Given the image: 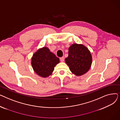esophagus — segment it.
Segmentation results:
<instances>
[{"label": "esophagus", "mask_w": 120, "mask_h": 120, "mask_svg": "<svg viewBox=\"0 0 120 120\" xmlns=\"http://www.w3.org/2000/svg\"><path fill=\"white\" fill-rule=\"evenodd\" d=\"M60 60L61 61V62H64V57H62L60 58Z\"/></svg>", "instance_id": "obj_1"}]
</instances>
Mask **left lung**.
Masks as SVG:
<instances>
[{
    "mask_svg": "<svg viewBox=\"0 0 120 120\" xmlns=\"http://www.w3.org/2000/svg\"><path fill=\"white\" fill-rule=\"evenodd\" d=\"M92 55L83 44H73L68 48V55L65 62L71 72L77 76L86 73L92 64Z\"/></svg>",
    "mask_w": 120,
    "mask_h": 120,
    "instance_id": "obj_1",
    "label": "left lung"
}]
</instances>
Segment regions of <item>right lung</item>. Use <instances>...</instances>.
<instances>
[{
  "instance_id": "obj_1",
  "label": "right lung",
  "mask_w": 120,
  "mask_h": 120,
  "mask_svg": "<svg viewBox=\"0 0 120 120\" xmlns=\"http://www.w3.org/2000/svg\"><path fill=\"white\" fill-rule=\"evenodd\" d=\"M31 60L34 71L44 78L50 76L54 71V67L60 62L59 59L46 47L38 49Z\"/></svg>"
}]
</instances>
